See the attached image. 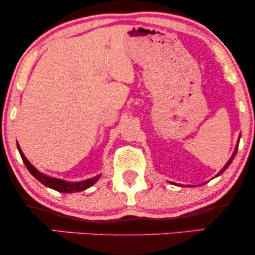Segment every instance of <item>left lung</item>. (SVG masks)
<instances>
[{
	"label": "left lung",
	"mask_w": 255,
	"mask_h": 255,
	"mask_svg": "<svg viewBox=\"0 0 255 255\" xmlns=\"http://www.w3.org/2000/svg\"><path fill=\"white\" fill-rule=\"evenodd\" d=\"M238 147H239V142H238V145H236V147H235V151H234L233 156H231V157H230V159H229V160H228V163H227V164H225V165L223 166V169H222V170H221V171H219V172H218V174H217V175H216V176H219V175H221V174H222V172H224V171H225V169H228V166H229V165L231 164V162H233V159H234V157H235L236 152H238ZM172 184H176V183H172Z\"/></svg>",
	"instance_id": "left-lung-1"
}]
</instances>
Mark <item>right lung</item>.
I'll use <instances>...</instances> for the list:
<instances>
[{
  "label": "right lung",
  "instance_id": "obj_1",
  "mask_svg": "<svg viewBox=\"0 0 255 255\" xmlns=\"http://www.w3.org/2000/svg\"><path fill=\"white\" fill-rule=\"evenodd\" d=\"M16 146H17V150H19V152H20V156H21V158H22V162L25 163L26 168L28 169V171H30L31 174L33 175V176L36 177L38 181H39V182H42L44 186L49 187V188H51V189H55V191H57V192L74 193V192L85 191V189H87L89 187L92 186V184H95L96 182H97L98 178L101 177V175H97L96 177L89 178V180H85V181H80V182H67V181L60 180V178L46 176V175H44V174H42V172L38 171L37 169L34 168V166L32 165L30 162H28L27 158L24 156V153H22L21 148H20V146L17 142H16Z\"/></svg>",
  "mask_w": 255,
  "mask_h": 255
}]
</instances>
